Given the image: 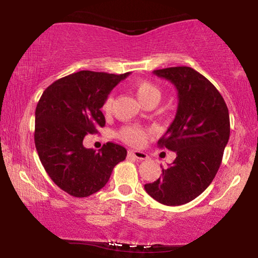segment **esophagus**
I'll use <instances>...</instances> for the list:
<instances>
[{
    "instance_id": "1",
    "label": "esophagus",
    "mask_w": 258,
    "mask_h": 258,
    "mask_svg": "<svg viewBox=\"0 0 258 258\" xmlns=\"http://www.w3.org/2000/svg\"><path fill=\"white\" fill-rule=\"evenodd\" d=\"M129 155L130 156L137 158V160H147L148 158V155L146 153H143V151H140V150H129Z\"/></svg>"
}]
</instances>
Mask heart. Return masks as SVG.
Returning <instances> with one entry per match:
<instances>
[{"label":"heart","mask_w":258,"mask_h":258,"mask_svg":"<svg viewBox=\"0 0 258 258\" xmlns=\"http://www.w3.org/2000/svg\"><path fill=\"white\" fill-rule=\"evenodd\" d=\"M133 90L135 93L137 100L140 101V103L142 105L155 103L157 104L158 101L161 100L162 93L156 84L150 82V81L146 80H140L133 83ZM112 102H114V96L109 95L103 102L102 105V110L104 112H110ZM151 133L150 129L142 128L139 125H125L122 129H119L117 133V136L122 141H124L125 143L132 144V146H141L144 143V141L148 137V135Z\"/></svg>","instance_id":"heart-1"}]
</instances>
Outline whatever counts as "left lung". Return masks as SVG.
I'll use <instances>...</instances> for the list:
<instances>
[{
    "label": "left lung",
    "mask_w": 258,
    "mask_h": 258,
    "mask_svg": "<svg viewBox=\"0 0 258 258\" xmlns=\"http://www.w3.org/2000/svg\"><path fill=\"white\" fill-rule=\"evenodd\" d=\"M177 89L178 107L158 147L175 151L176 158L162 176L144 185L165 206H182L200 196L216 176L230 136L225 102L213 83L190 67L154 70Z\"/></svg>",
    "instance_id": "left-lung-1"
}]
</instances>
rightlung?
Here are the masks:
<instances>
[{
    "instance_id": "1",
    "label": "right lung",
    "mask_w": 258,
    "mask_h": 258,
    "mask_svg": "<svg viewBox=\"0 0 258 258\" xmlns=\"http://www.w3.org/2000/svg\"><path fill=\"white\" fill-rule=\"evenodd\" d=\"M128 75L81 70L51 83L38 101L35 147L49 177L69 195L97 192L115 165L125 160L124 147L108 142L96 151L84 148L83 139L104 126L103 102Z\"/></svg>"
}]
</instances>
